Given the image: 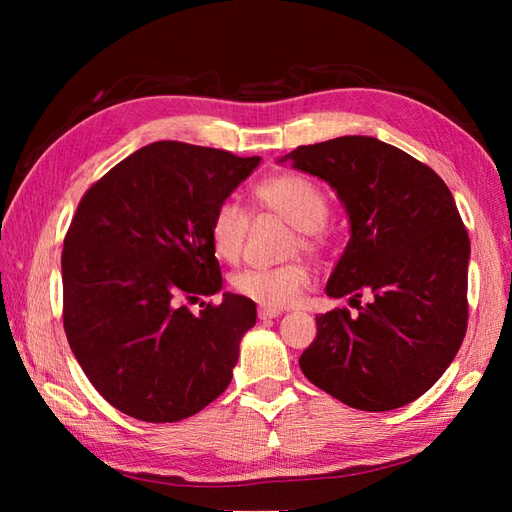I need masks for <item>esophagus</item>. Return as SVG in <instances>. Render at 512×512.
Wrapping results in <instances>:
<instances>
[{
    "label": "esophagus",
    "instance_id": "esophagus-1",
    "mask_svg": "<svg viewBox=\"0 0 512 512\" xmlns=\"http://www.w3.org/2000/svg\"><path fill=\"white\" fill-rule=\"evenodd\" d=\"M259 319H277L279 314H281V310H277V308H259Z\"/></svg>",
    "mask_w": 512,
    "mask_h": 512
}]
</instances>
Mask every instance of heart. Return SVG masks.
I'll list each match as a JSON object with an SVG mask.
<instances>
[{
    "mask_svg": "<svg viewBox=\"0 0 512 512\" xmlns=\"http://www.w3.org/2000/svg\"><path fill=\"white\" fill-rule=\"evenodd\" d=\"M255 200L279 215L295 231H299V244L312 246L314 233L328 220V202L317 184L295 173H281L257 184ZM248 231V217L235 200L217 204L211 215L209 237L215 255L233 262L244 248ZM310 275L306 266L284 264L275 268H244L231 277V286L239 297L259 303L262 308H288L301 292L308 288Z\"/></svg>",
    "mask_w": 512,
    "mask_h": 512,
    "instance_id": "obj_1",
    "label": "heart"
}]
</instances>
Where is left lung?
I'll list each match as a JSON object with an SVG mask.
<instances>
[{"instance_id":"1","label":"left lung","mask_w":512,"mask_h":512,"mask_svg":"<svg viewBox=\"0 0 512 512\" xmlns=\"http://www.w3.org/2000/svg\"><path fill=\"white\" fill-rule=\"evenodd\" d=\"M279 162L328 182L350 220V242L325 292L350 297L358 314H319L301 372L361 411L420 398L458 354L469 319L471 242L449 187L372 136L303 145Z\"/></svg>"}]
</instances>
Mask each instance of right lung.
Returning a JSON list of instances; mask_svg holds the SVG:
<instances>
[{"label":"right lung","instance_id":"right-lung-1","mask_svg":"<svg viewBox=\"0 0 512 512\" xmlns=\"http://www.w3.org/2000/svg\"><path fill=\"white\" fill-rule=\"evenodd\" d=\"M262 158L160 140L83 195L63 242V328L96 391L145 422H176L228 387L250 299L224 292L193 314L182 299L222 290L209 224Z\"/></svg>","mask_w":512,"mask_h":512}]
</instances>
